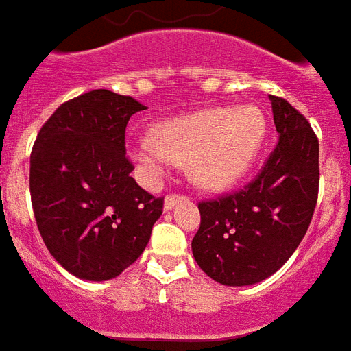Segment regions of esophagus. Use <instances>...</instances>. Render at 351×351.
<instances>
[{
	"instance_id": "34e87169",
	"label": "esophagus",
	"mask_w": 351,
	"mask_h": 351,
	"mask_svg": "<svg viewBox=\"0 0 351 351\" xmlns=\"http://www.w3.org/2000/svg\"><path fill=\"white\" fill-rule=\"evenodd\" d=\"M181 202H185V196H183V194H168L165 200V209L166 211H170V209H173V207L178 206V204H181Z\"/></svg>"
}]
</instances>
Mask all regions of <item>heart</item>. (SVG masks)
Listing matches in <instances>:
<instances>
[{
	"label": "heart",
	"mask_w": 351,
	"mask_h": 351,
	"mask_svg": "<svg viewBox=\"0 0 351 351\" xmlns=\"http://www.w3.org/2000/svg\"><path fill=\"white\" fill-rule=\"evenodd\" d=\"M262 110L252 104L209 108L158 123L153 136L130 144L129 155L145 183L155 185L178 162L202 189H226L249 172L265 140Z\"/></svg>",
	"instance_id": "b5f03b06"
}]
</instances>
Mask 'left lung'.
<instances>
[{"label": "left lung", "instance_id": "left-lung-1", "mask_svg": "<svg viewBox=\"0 0 351 351\" xmlns=\"http://www.w3.org/2000/svg\"><path fill=\"white\" fill-rule=\"evenodd\" d=\"M269 99L278 144L262 172L237 193L198 204L194 260L224 286H250L277 273L305 237L318 200V138L290 102Z\"/></svg>", "mask_w": 351, "mask_h": 351}]
</instances>
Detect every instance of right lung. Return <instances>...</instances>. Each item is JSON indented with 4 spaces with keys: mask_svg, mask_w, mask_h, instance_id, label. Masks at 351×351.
<instances>
[{
    "mask_svg": "<svg viewBox=\"0 0 351 351\" xmlns=\"http://www.w3.org/2000/svg\"><path fill=\"white\" fill-rule=\"evenodd\" d=\"M144 110L132 97L95 89L63 102L43 125L29 158L37 228L61 267L110 280L144 252L162 198L145 193L125 157V129Z\"/></svg>",
    "mask_w": 351,
    "mask_h": 351,
    "instance_id": "right-lung-1",
    "label": "right lung"
}]
</instances>
